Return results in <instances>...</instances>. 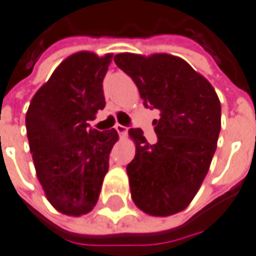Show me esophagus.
Returning a JSON list of instances; mask_svg holds the SVG:
<instances>
[{
	"label": "esophagus",
	"instance_id": "esophagus-1",
	"mask_svg": "<svg viewBox=\"0 0 256 256\" xmlns=\"http://www.w3.org/2000/svg\"><path fill=\"white\" fill-rule=\"evenodd\" d=\"M115 130L118 131V134L120 135H125L126 132H128V128H126V126H124V125H121V124H116V125H115Z\"/></svg>",
	"mask_w": 256,
	"mask_h": 256
}]
</instances>
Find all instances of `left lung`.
<instances>
[{
  "mask_svg": "<svg viewBox=\"0 0 256 256\" xmlns=\"http://www.w3.org/2000/svg\"><path fill=\"white\" fill-rule=\"evenodd\" d=\"M116 66L134 80L146 106L160 109L158 141L140 128L128 134L135 157L126 166L131 198L150 216L184 210L209 172L220 132V100L210 82L186 60L167 53H120Z\"/></svg>",
  "mask_w": 256,
  "mask_h": 256,
  "instance_id": "left-lung-1",
  "label": "left lung"
}]
</instances>
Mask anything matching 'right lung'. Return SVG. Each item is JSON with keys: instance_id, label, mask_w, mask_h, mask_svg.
Masks as SVG:
<instances>
[{"instance_id": "right-lung-1", "label": "right lung", "mask_w": 256, "mask_h": 256, "mask_svg": "<svg viewBox=\"0 0 256 256\" xmlns=\"http://www.w3.org/2000/svg\"><path fill=\"white\" fill-rule=\"evenodd\" d=\"M112 53L78 52L66 58L32 96L26 128L36 174L50 204L79 218L95 208L118 141L115 130H90L105 108L102 82Z\"/></svg>"}]
</instances>
